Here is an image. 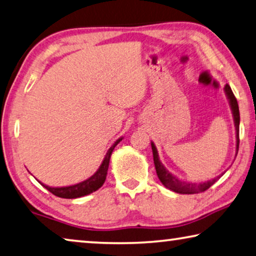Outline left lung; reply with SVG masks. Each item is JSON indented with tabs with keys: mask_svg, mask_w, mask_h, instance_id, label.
I'll use <instances>...</instances> for the list:
<instances>
[{
	"mask_svg": "<svg viewBox=\"0 0 256 256\" xmlns=\"http://www.w3.org/2000/svg\"><path fill=\"white\" fill-rule=\"evenodd\" d=\"M224 92L226 94V98L229 100V104L231 107V112H232L234 116V128H236V138H237V144H236V156L238 154V148H239V122H240V116H239V108H238V102L236 96H234L232 91H231V88L228 84L224 86ZM152 155H154V164H155L156 173L158 179L160 180L162 184H163L166 188L172 190L174 192L178 194H198L202 192L205 190H208L210 186H213L216 182L220 179L222 176H218L214 179L205 182H200V184H196V182H188V181H182L178 179L176 176H173L172 173H170L168 170H166L163 163L160 160V156H158L157 148L154 142H152Z\"/></svg>",
	"mask_w": 256,
	"mask_h": 256,
	"instance_id": "1",
	"label": "left lung"
}]
</instances>
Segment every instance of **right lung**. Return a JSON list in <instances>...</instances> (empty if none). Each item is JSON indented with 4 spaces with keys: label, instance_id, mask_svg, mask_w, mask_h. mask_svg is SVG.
<instances>
[{
    "label": "right lung",
    "instance_id": "obj_1",
    "mask_svg": "<svg viewBox=\"0 0 256 256\" xmlns=\"http://www.w3.org/2000/svg\"><path fill=\"white\" fill-rule=\"evenodd\" d=\"M122 139H123V138H120L118 140H116L115 144H114L112 147L108 149L106 156H104L102 163H101L100 168H98V171L93 174L92 176L88 178V179L80 182V184H72V186H56V188L54 186H48L40 184V181L38 182L44 186V188L48 189V192L54 194V196H58L62 198H70H70H78L82 196H86V194H92L93 192H96V190H98L100 186H102L104 181H106L107 171L109 168V160H110L112 152L114 148H115L116 146L120 142Z\"/></svg>",
    "mask_w": 256,
    "mask_h": 256
}]
</instances>
